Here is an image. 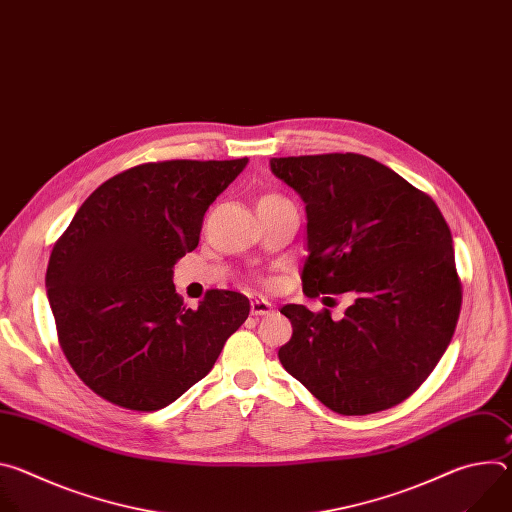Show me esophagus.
Segmentation results:
<instances>
[{"label":"esophagus","instance_id":"obj_1","mask_svg":"<svg viewBox=\"0 0 512 512\" xmlns=\"http://www.w3.org/2000/svg\"><path fill=\"white\" fill-rule=\"evenodd\" d=\"M273 312V304L263 300V298H255L251 302V316H267Z\"/></svg>","mask_w":512,"mask_h":512}]
</instances>
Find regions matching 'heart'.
Instances as JSON below:
<instances>
[{"label":"heart","instance_id":"obj_1","mask_svg":"<svg viewBox=\"0 0 512 512\" xmlns=\"http://www.w3.org/2000/svg\"><path fill=\"white\" fill-rule=\"evenodd\" d=\"M261 200H281V198H277V196H263Z\"/></svg>","mask_w":512,"mask_h":512}]
</instances>
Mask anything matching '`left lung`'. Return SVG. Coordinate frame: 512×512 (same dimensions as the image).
I'll return each instance as SVG.
<instances>
[{"label": "left lung", "mask_w": 512, "mask_h": 512, "mask_svg": "<svg viewBox=\"0 0 512 512\" xmlns=\"http://www.w3.org/2000/svg\"><path fill=\"white\" fill-rule=\"evenodd\" d=\"M306 204L304 294L354 298L342 320L287 304L283 369L340 415L405 401L444 356L462 306L452 233L435 202L358 154L271 158Z\"/></svg>", "instance_id": "1"}]
</instances>
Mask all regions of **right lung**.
Listing matches in <instances>:
<instances>
[{
    "label": "right lung",
    "instance_id": "1",
    "mask_svg": "<svg viewBox=\"0 0 512 512\" xmlns=\"http://www.w3.org/2000/svg\"><path fill=\"white\" fill-rule=\"evenodd\" d=\"M249 164L172 160L101 184L56 241L46 291L60 348L99 397L158 411L204 379L251 304L210 289L196 310L174 265L200 241L208 206Z\"/></svg>",
    "mask_w": 512,
    "mask_h": 512
}]
</instances>
